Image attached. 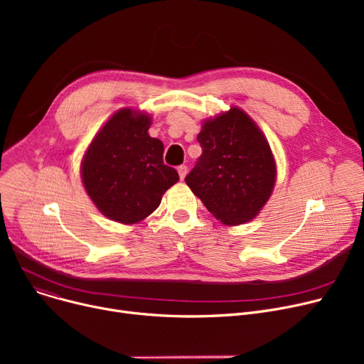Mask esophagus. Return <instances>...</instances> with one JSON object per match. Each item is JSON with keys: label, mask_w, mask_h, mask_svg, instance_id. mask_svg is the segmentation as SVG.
Returning a JSON list of instances; mask_svg holds the SVG:
<instances>
[{"label": "esophagus", "mask_w": 364, "mask_h": 364, "mask_svg": "<svg viewBox=\"0 0 364 364\" xmlns=\"http://www.w3.org/2000/svg\"><path fill=\"white\" fill-rule=\"evenodd\" d=\"M177 171H178L180 178L184 180V177H186V174H187V166H186V165H180V166L177 168Z\"/></svg>", "instance_id": "34e87169"}]
</instances>
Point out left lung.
I'll return each instance as SVG.
<instances>
[{
    "mask_svg": "<svg viewBox=\"0 0 364 364\" xmlns=\"http://www.w3.org/2000/svg\"><path fill=\"white\" fill-rule=\"evenodd\" d=\"M202 147L187 186L217 220L228 225L251 221L269 200L276 164L264 134L247 114L232 107L203 124Z\"/></svg>",
    "mask_w": 364,
    "mask_h": 364,
    "instance_id": "obj_1",
    "label": "left lung"
}]
</instances>
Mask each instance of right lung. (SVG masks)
<instances>
[{"instance_id": "1", "label": "right lung", "mask_w": 364, "mask_h": 364, "mask_svg": "<svg viewBox=\"0 0 364 364\" xmlns=\"http://www.w3.org/2000/svg\"><path fill=\"white\" fill-rule=\"evenodd\" d=\"M150 117L121 109L91 141L81 166L85 190L99 211L122 224L144 220L178 181L164 164V144L149 136Z\"/></svg>"}]
</instances>
